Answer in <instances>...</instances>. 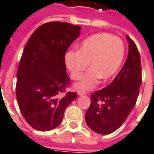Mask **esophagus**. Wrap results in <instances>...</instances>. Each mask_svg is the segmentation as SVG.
Masks as SVG:
<instances>
[{
  "instance_id": "34e87169",
  "label": "esophagus",
  "mask_w": 154,
  "mask_h": 154,
  "mask_svg": "<svg viewBox=\"0 0 154 154\" xmlns=\"http://www.w3.org/2000/svg\"><path fill=\"white\" fill-rule=\"evenodd\" d=\"M77 94H78L79 96H83V95H85V94H87V93H86V92H85V91H84V90H78Z\"/></svg>"
}]
</instances>
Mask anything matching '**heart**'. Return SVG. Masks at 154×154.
Wrapping results in <instances>:
<instances>
[{
    "instance_id": "1",
    "label": "heart",
    "mask_w": 154,
    "mask_h": 154,
    "mask_svg": "<svg viewBox=\"0 0 154 154\" xmlns=\"http://www.w3.org/2000/svg\"><path fill=\"white\" fill-rule=\"evenodd\" d=\"M124 43L120 38L106 32L89 36L79 46L78 51H67L65 56L66 67L71 78H81L90 62L91 68L76 85L79 89H91L102 78L106 80L115 75L124 58Z\"/></svg>"
}]
</instances>
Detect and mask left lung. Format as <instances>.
I'll return each instance as SVG.
<instances>
[{
	"mask_svg": "<svg viewBox=\"0 0 154 154\" xmlns=\"http://www.w3.org/2000/svg\"><path fill=\"white\" fill-rule=\"evenodd\" d=\"M129 54L113 81L91 94V104L85 121L92 131L108 134L116 131L134 108L142 83L140 55L136 45L127 36Z\"/></svg>",
	"mask_w": 154,
	"mask_h": 154,
	"instance_id": "8db88e82",
	"label": "left lung"
}]
</instances>
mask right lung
<instances>
[{
	"label": "right lung",
	"instance_id": "right-lung-1",
	"mask_svg": "<svg viewBox=\"0 0 154 154\" xmlns=\"http://www.w3.org/2000/svg\"><path fill=\"white\" fill-rule=\"evenodd\" d=\"M80 29L69 23L48 22L33 32L24 47L17 70L16 98L23 118L37 131L57 127L66 108L77 97L75 92L66 93L70 79L65 56Z\"/></svg>",
	"mask_w": 154,
	"mask_h": 154
}]
</instances>
